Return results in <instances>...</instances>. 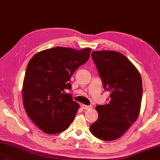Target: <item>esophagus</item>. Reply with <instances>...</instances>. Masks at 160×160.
<instances>
[{"label": "esophagus", "mask_w": 160, "mask_h": 160, "mask_svg": "<svg viewBox=\"0 0 160 160\" xmlns=\"http://www.w3.org/2000/svg\"><path fill=\"white\" fill-rule=\"evenodd\" d=\"M92 108V105H82V108L84 110H90Z\"/></svg>", "instance_id": "obj_1"}]
</instances>
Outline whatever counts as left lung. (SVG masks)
Returning a JSON list of instances; mask_svg holds the SVG:
<instances>
[{"mask_svg": "<svg viewBox=\"0 0 160 160\" xmlns=\"http://www.w3.org/2000/svg\"><path fill=\"white\" fill-rule=\"evenodd\" d=\"M92 58L102 78L105 90L110 91L108 104L96 106L97 121L91 132L103 141L121 137L138 119L142 96L141 74L121 52L114 50L93 51Z\"/></svg>", "mask_w": 160, "mask_h": 160, "instance_id": "1", "label": "left lung"}]
</instances>
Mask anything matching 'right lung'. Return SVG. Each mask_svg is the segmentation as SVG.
<instances>
[{
    "label": "right lung",
    "mask_w": 160,
    "mask_h": 160,
    "mask_svg": "<svg viewBox=\"0 0 160 160\" xmlns=\"http://www.w3.org/2000/svg\"><path fill=\"white\" fill-rule=\"evenodd\" d=\"M91 49L55 47L33 56L25 73L22 97L28 116L48 134L66 130L80 105L72 100L70 78L89 58Z\"/></svg>",
    "instance_id": "obj_1"
}]
</instances>
